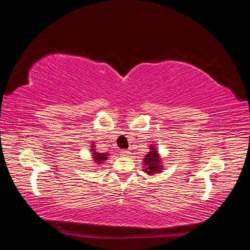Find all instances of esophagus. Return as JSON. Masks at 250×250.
Returning <instances> with one entry per match:
<instances>
[{
  "mask_svg": "<svg viewBox=\"0 0 250 250\" xmlns=\"http://www.w3.org/2000/svg\"><path fill=\"white\" fill-rule=\"evenodd\" d=\"M122 154L128 156V155L130 154V151H129V150H122Z\"/></svg>",
  "mask_w": 250,
  "mask_h": 250,
  "instance_id": "1",
  "label": "esophagus"
}]
</instances>
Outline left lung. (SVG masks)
<instances>
[{"label":"left lung","instance_id":"8db88e82","mask_svg":"<svg viewBox=\"0 0 250 250\" xmlns=\"http://www.w3.org/2000/svg\"><path fill=\"white\" fill-rule=\"evenodd\" d=\"M149 149L150 151L148 152V154H146V156L143 158V163H144V166H145L144 171L148 173L149 175H152V174L162 172L163 166L160 158V154H158L157 149L154 147V145L150 146Z\"/></svg>","mask_w":250,"mask_h":250}]
</instances>
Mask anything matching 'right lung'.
<instances>
[{
    "instance_id": "add662e5",
    "label": "right lung",
    "mask_w": 250,
    "mask_h": 250,
    "mask_svg": "<svg viewBox=\"0 0 250 250\" xmlns=\"http://www.w3.org/2000/svg\"><path fill=\"white\" fill-rule=\"evenodd\" d=\"M92 148L93 149H90L92 150V154H93V158H94V162L97 164V165H101V164H103V162H105L108 158V154L107 153H99V152H97L96 151V149H95V145H94V143L92 144Z\"/></svg>"
}]
</instances>
